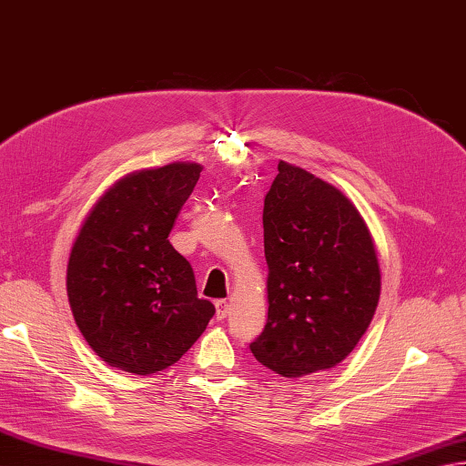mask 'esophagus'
<instances>
[{
	"label": "esophagus",
	"mask_w": 466,
	"mask_h": 466,
	"mask_svg": "<svg viewBox=\"0 0 466 466\" xmlns=\"http://www.w3.org/2000/svg\"><path fill=\"white\" fill-rule=\"evenodd\" d=\"M215 308H217V319H225L227 313H229V301L217 299L215 301Z\"/></svg>",
	"instance_id": "obj_1"
}]
</instances>
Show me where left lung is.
<instances>
[{
  "label": "left lung",
  "instance_id": "left-lung-1",
  "mask_svg": "<svg viewBox=\"0 0 466 466\" xmlns=\"http://www.w3.org/2000/svg\"><path fill=\"white\" fill-rule=\"evenodd\" d=\"M263 207L268 324L249 346L275 374L338 366L366 334L380 299L372 233L350 198L279 160Z\"/></svg>",
  "mask_w": 466,
  "mask_h": 466
}]
</instances>
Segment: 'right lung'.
Listing matches in <instances>:
<instances>
[{
    "instance_id": "obj_1",
    "label": "right lung",
    "mask_w": 466,
    "mask_h": 466,
    "mask_svg": "<svg viewBox=\"0 0 466 466\" xmlns=\"http://www.w3.org/2000/svg\"><path fill=\"white\" fill-rule=\"evenodd\" d=\"M201 170L197 163L132 170L102 193L76 235L68 301L84 339L112 368L163 372L213 318L191 263L168 241Z\"/></svg>"
}]
</instances>
